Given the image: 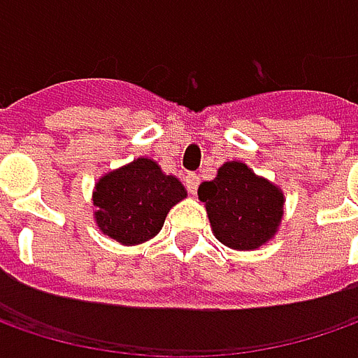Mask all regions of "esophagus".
<instances>
[{"label":"esophagus","instance_id":"1","mask_svg":"<svg viewBox=\"0 0 358 358\" xmlns=\"http://www.w3.org/2000/svg\"><path fill=\"white\" fill-rule=\"evenodd\" d=\"M185 185L189 189V193H197V187H199V175L197 173H187L185 175Z\"/></svg>","mask_w":358,"mask_h":358}]
</instances>
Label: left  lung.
Segmentation results:
<instances>
[{
  "label": "left lung",
  "mask_w": 358,
  "mask_h": 358,
  "mask_svg": "<svg viewBox=\"0 0 358 358\" xmlns=\"http://www.w3.org/2000/svg\"><path fill=\"white\" fill-rule=\"evenodd\" d=\"M199 199L217 239L231 249L249 251L267 243L282 217V193L257 177L245 163L229 161L213 181L199 187Z\"/></svg>",
  "instance_id": "8db88e82"
}]
</instances>
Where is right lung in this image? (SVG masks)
<instances>
[{"instance_id":"1","label":"right lung","mask_w":358,"mask_h":358,"mask_svg":"<svg viewBox=\"0 0 358 358\" xmlns=\"http://www.w3.org/2000/svg\"><path fill=\"white\" fill-rule=\"evenodd\" d=\"M185 187L165 175L151 159H135L99 179L93 193L95 221L107 237L139 245L155 237L173 205L185 199Z\"/></svg>"}]
</instances>
